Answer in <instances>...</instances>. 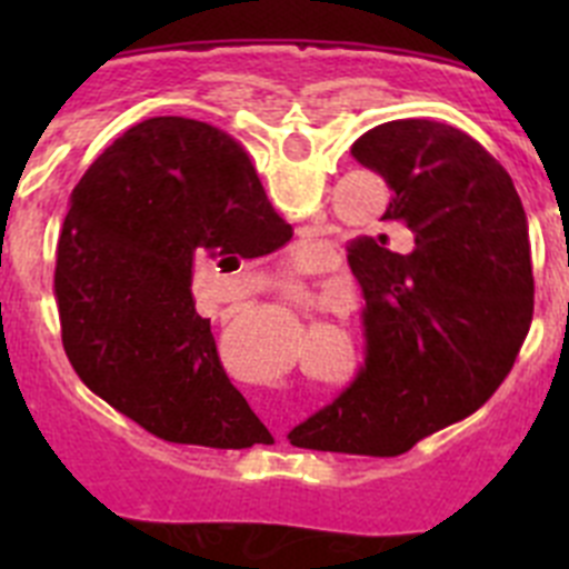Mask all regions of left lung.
<instances>
[{"label":"left lung","mask_w":569,"mask_h":569,"mask_svg":"<svg viewBox=\"0 0 569 569\" xmlns=\"http://www.w3.org/2000/svg\"><path fill=\"white\" fill-rule=\"evenodd\" d=\"M390 188L381 222L413 236L350 241L367 356L350 387L290 430V445L399 456L479 410L512 370L532 319L527 216L512 179L465 130L396 119L356 139Z\"/></svg>","instance_id":"1"}]
</instances>
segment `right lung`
Returning a JSON list of instances; mask_svg holds the SVG:
<instances>
[{"instance_id": "add662e5", "label": "right lung", "mask_w": 569, "mask_h": 569, "mask_svg": "<svg viewBox=\"0 0 569 569\" xmlns=\"http://www.w3.org/2000/svg\"><path fill=\"white\" fill-rule=\"evenodd\" d=\"M290 236L224 130L182 116L130 128L79 179L59 236L53 290L79 379L164 441H270L230 385L190 281L204 259L239 268Z\"/></svg>"}]
</instances>
